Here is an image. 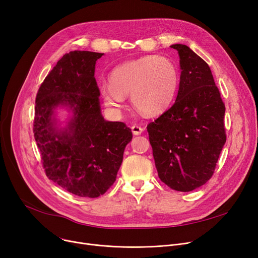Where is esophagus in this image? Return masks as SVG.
Masks as SVG:
<instances>
[{"mask_svg": "<svg viewBox=\"0 0 258 258\" xmlns=\"http://www.w3.org/2000/svg\"><path fill=\"white\" fill-rule=\"evenodd\" d=\"M143 131H144V128L139 126V125H133L132 126V132H133L135 136H139V135H141L143 133Z\"/></svg>", "mask_w": 258, "mask_h": 258, "instance_id": "34e87169", "label": "esophagus"}]
</instances>
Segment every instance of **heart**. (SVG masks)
<instances>
[{
	"instance_id": "obj_1",
	"label": "heart",
	"mask_w": 258,
	"mask_h": 258,
	"mask_svg": "<svg viewBox=\"0 0 258 258\" xmlns=\"http://www.w3.org/2000/svg\"><path fill=\"white\" fill-rule=\"evenodd\" d=\"M179 86L178 68L169 58L146 55L117 66L110 74V84L100 86L103 101L120 108L125 95L143 115L164 113L174 100Z\"/></svg>"
}]
</instances>
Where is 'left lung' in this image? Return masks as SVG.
<instances>
[{
  "label": "left lung",
  "mask_w": 258,
  "mask_h": 258,
  "mask_svg": "<svg viewBox=\"0 0 258 258\" xmlns=\"http://www.w3.org/2000/svg\"><path fill=\"white\" fill-rule=\"evenodd\" d=\"M170 47L180 57L177 99L147 132L160 180L187 192L212 177L226 142L225 104L207 62L186 45Z\"/></svg>",
  "instance_id": "obj_1"
}]
</instances>
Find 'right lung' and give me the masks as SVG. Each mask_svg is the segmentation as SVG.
I'll return each mask as SVG.
<instances>
[{"mask_svg": "<svg viewBox=\"0 0 258 258\" xmlns=\"http://www.w3.org/2000/svg\"><path fill=\"white\" fill-rule=\"evenodd\" d=\"M102 55L64 54L35 99L33 132L47 177L83 198H98L113 185L133 138L123 122L107 121L101 114L94 74ZM60 108L70 113L64 120L58 117Z\"/></svg>", "mask_w": 258, "mask_h": 258, "instance_id": "right-lung-1", "label": "right lung"}]
</instances>
